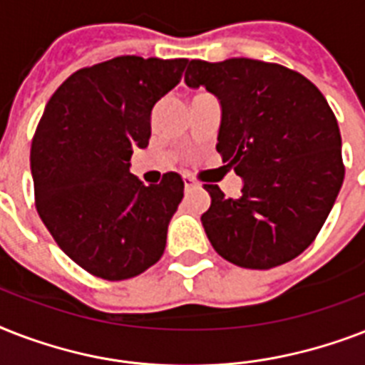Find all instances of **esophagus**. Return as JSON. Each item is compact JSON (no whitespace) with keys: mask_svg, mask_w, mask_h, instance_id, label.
Wrapping results in <instances>:
<instances>
[{"mask_svg":"<svg viewBox=\"0 0 365 365\" xmlns=\"http://www.w3.org/2000/svg\"><path fill=\"white\" fill-rule=\"evenodd\" d=\"M183 185H185V189H193L197 185V182L191 176H183Z\"/></svg>","mask_w":365,"mask_h":365,"instance_id":"obj_1","label":"esophagus"}]
</instances>
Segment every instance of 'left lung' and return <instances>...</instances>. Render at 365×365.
Returning a JSON list of instances; mask_svg holds the SVG:
<instances>
[{
  "instance_id": "obj_1",
  "label": "left lung",
  "mask_w": 365,
  "mask_h": 365,
  "mask_svg": "<svg viewBox=\"0 0 365 365\" xmlns=\"http://www.w3.org/2000/svg\"><path fill=\"white\" fill-rule=\"evenodd\" d=\"M185 85L220 100L216 149L244 182L239 199L206 183V237L244 269L288 263L317 239L343 185L334 111L307 77L261 60H191Z\"/></svg>"
}]
</instances>
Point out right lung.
Instances as JSON below:
<instances>
[{"label":"right lung","mask_w":365,"mask_h":365,"mask_svg":"<svg viewBox=\"0 0 365 365\" xmlns=\"http://www.w3.org/2000/svg\"><path fill=\"white\" fill-rule=\"evenodd\" d=\"M185 64L117 56L71 73L45 106L30 151L37 214L94 277H136L165 252L183 180L166 172L157 185H143L130 174V157L148 148L151 111Z\"/></svg>","instance_id":"right-lung-1"}]
</instances>
